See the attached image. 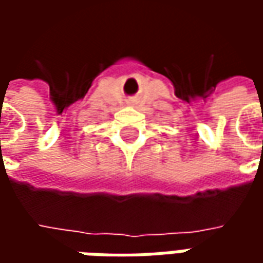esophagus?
Wrapping results in <instances>:
<instances>
[{"label":"esophagus","instance_id":"1","mask_svg":"<svg viewBox=\"0 0 263 263\" xmlns=\"http://www.w3.org/2000/svg\"><path fill=\"white\" fill-rule=\"evenodd\" d=\"M129 104H135V101H134V100H131V101H129Z\"/></svg>","mask_w":263,"mask_h":263}]
</instances>
